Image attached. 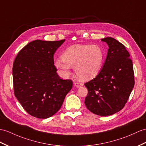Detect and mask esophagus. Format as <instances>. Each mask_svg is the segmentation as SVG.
<instances>
[{
  "label": "esophagus",
  "mask_w": 146,
  "mask_h": 146,
  "mask_svg": "<svg viewBox=\"0 0 146 146\" xmlns=\"http://www.w3.org/2000/svg\"><path fill=\"white\" fill-rule=\"evenodd\" d=\"M74 85H75L76 87H80L83 86V84L79 82H74Z\"/></svg>",
  "instance_id": "1"
}]
</instances>
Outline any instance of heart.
I'll list each match as a JSON object with an SVG mask.
<instances>
[{
	"instance_id": "b5f03b06",
	"label": "heart",
	"mask_w": 146,
	"mask_h": 146,
	"mask_svg": "<svg viewBox=\"0 0 146 146\" xmlns=\"http://www.w3.org/2000/svg\"><path fill=\"white\" fill-rule=\"evenodd\" d=\"M104 61V52L98 45L74 44L64 51L61 59H56L55 66L60 75L66 77L74 66L77 77L88 80L100 72Z\"/></svg>"
}]
</instances>
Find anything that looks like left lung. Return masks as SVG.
<instances>
[{"label":"left lung","mask_w":146,"mask_h":146,"mask_svg":"<svg viewBox=\"0 0 146 146\" xmlns=\"http://www.w3.org/2000/svg\"><path fill=\"white\" fill-rule=\"evenodd\" d=\"M108 45L100 72L85 84L88 94L87 108L95 115L106 116L118 112L126 104L134 85L132 60L125 46L115 39H102Z\"/></svg>","instance_id":"8db88e82"}]
</instances>
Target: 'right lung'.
I'll use <instances>...</instances> for the list:
<instances>
[{"label":"right lung","instance_id":"1","mask_svg":"<svg viewBox=\"0 0 146 146\" xmlns=\"http://www.w3.org/2000/svg\"><path fill=\"white\" fill-rule=\"evenodd\" d=\"M64 41H33L15 59L14 94L32 116L46 119L54 115L72 87V80L60 79L54 64V52Z\"/></svg>","mask_w":146,"mask_h":146}]
</instances>
